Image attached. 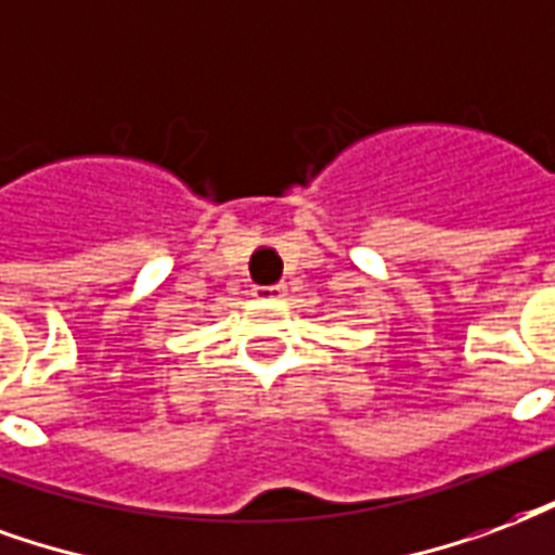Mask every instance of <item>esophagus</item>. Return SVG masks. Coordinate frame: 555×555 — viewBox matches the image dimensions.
Wrapping results in <instances>:
<instances>
[{
    "label": "esophagus",
    "instance_id": "esophagus-1",
    "mask_svg": "<svg viewBox=\"0 0 555 555\" xmlns=\"http://www.w3.org/2000/svg\"><path fill=\"white\" fill-rule=\"evenodd\" d=\"M254 295L262 298V301H278L286 295V286L283 283H272V286H254Z\"/></svg>",
    "mask_w": 555,
    "mask_h": 555
}]
</instances>
